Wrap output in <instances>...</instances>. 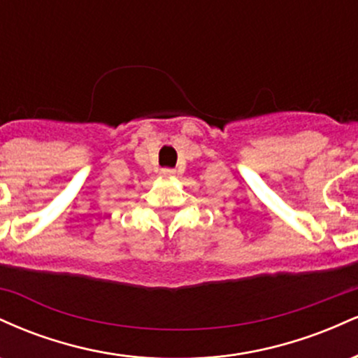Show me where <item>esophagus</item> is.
<instances>
[{"instance_id":"obj_1","label":"esophagus","mask_w":358,"mask_h":358,"mask_svg":"<svg viewBox=\"0 0 358 358\" xmlns=\"http://www.w3.org/2000/svg\"><path fill=\"white\" fill-rule=\"evenodd\" d=\"M176 171L171 170V168H163L162 170V176H165V178H171V176H175Z\"/></svg>"}]
</instances>
